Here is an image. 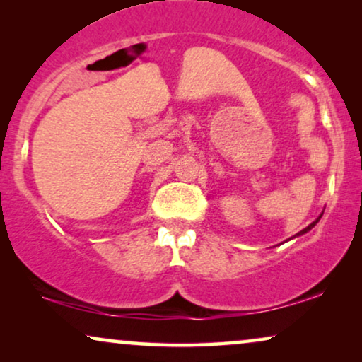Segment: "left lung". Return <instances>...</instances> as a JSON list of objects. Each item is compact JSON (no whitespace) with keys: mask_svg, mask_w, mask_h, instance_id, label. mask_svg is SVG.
Masks as SVG:
<instances>
[{"mask_svg":"<svg viewBox=\"0 0 362 362\" xmlns=\"http://www.w3.org/2000/svg\"><path fill=\"white\" fill-rule=\"evenodd\" d=\"M321 216H323V214H320L318 217H316V219L313 221V222H311V224L308 226V227H305V229L303 230H300L298 232V234H295V237H298V235H303V234H306V232H310L311 229H313V227L316 226V224H318V222H320V219H321Z\"/></svg>","mask_w":362,"mask_h":362,"instance_id":"left-lung-1","label":"left lung"}]
</instances>
